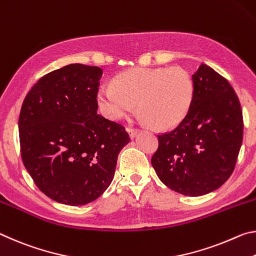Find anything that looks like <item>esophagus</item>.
Instances as JSON below:
<instances>
[{
    "instance_id": "obj_1",
    "label": "esophagus",
    "mask_w": 256,
    "mask_h": 256,
    "mask_svg": "<svg viewBox=\"0 0 256 256\" xmlns=\"http://www.w3.org/2000/svg\"><path fill=\"white\" fill-rule=\"evenodd\" d=\"M127 132L129 134V137H130V140H134V138H135L138 135V132H140L138 129H132V128L127 129Z\"/></svg>"
}]
</instances>
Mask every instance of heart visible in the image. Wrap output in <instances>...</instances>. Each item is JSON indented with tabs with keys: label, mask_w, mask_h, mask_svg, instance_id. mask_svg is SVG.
<instances>
[{
	"label": "heart",
	"mask_w": 256,
	"mask_h": 256,
	"mask_svg": "<svg viewBox=\"0 0 256 256\" xmlns=\"http://www.w3.org/2000/svg\"><path fill=\"white\" fill-rule=\"evenodd\" d=\"M194 80L182 66L138 68L120 74L113 84L100 87V111L110 120H121L138 108L140 121L160 130L177 127L190 111Z\"/></svg>",
	"instance_id": "heart-1"
}]
</instances>
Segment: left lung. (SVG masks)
<instances>
[{"label": "left lung", "instance_id": "8db88e82", "mask_svg": "<svg viewBox=\"0 0 256 256\" xmlns=\"http://www.w3.org/2000/svg\"><path fill=\"white\" fill-rule=\"evenodd\" d=\"M190 111L174 130L158 135L152 166L158 179L186 196L218 190L232 176L242 143V112L232 85L206 64L192 74Z\"/></svg>", "mask_w": 256, "mask_h": 256}]
</instances>
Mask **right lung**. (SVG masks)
I'll return each instance as SVG.
<instances>
[{"label": "right lung", "mask_w": 256, "mask_h": 256, "mask_svg": "<svg viewBox=\"0 0 256 256\" xmlns=\"http://www.w3.org/2000/svg\"><path fill=\"white\" fill-rule=\"evenodd\" d=\"M102 74L98 66H62L42 77L22 103L19 137L24 168L58 203L78 206L98 198L130 140L122 126L98 114Z\"/></svg>", "instance_id": "obj_1"}]
</instances>
